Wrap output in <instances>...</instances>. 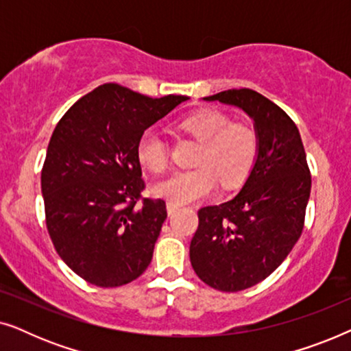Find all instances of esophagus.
Segmentation results:
<instances>
[{"instance_id": "34e87169", "label": "esophagus", "mask_w": 351, "mask_h": 351, "mask_svg": "<svg viewBox=\"0 0 351 351\" xmlns=\"http://www.w3.org/2000/svg\"><path fill=\"white\" fill-rule=\"evenodd\" d=\"M166 208H167V214L174 215V214L177 213V210L180 209V206H177V204H174V203H167Z\"/></svg>"}]
</instances>
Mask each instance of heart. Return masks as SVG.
<instances>
[{"mask_svg":"<svg viewBox=\"0 0 351 351\" xmlns=\"http://www.w3.org/2000/svg\"><path fill=\"white\" fill-rule=\"evenodd\" d=\"M177 132L199 143L195 169L177 172L153 185V193L174 204L195 203L209 196L220 182L223 190L237 189L251 174L258 156L257 129L244 121H230L227 113L215 108H198L174 123ZM136 155L152 172L167 167V147L155 132L138 138Z\"/></svg>","mask_w":351,"mask_h":351,"instance_id":"heart-1","label":"heart"}]
</instances>
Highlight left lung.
Instances as JSON below:
<instances>
[{"label": "left lung", "instance_id": "left-lung-1", "mask_svg": "<svg viewBox=\"0 0 351 351\" xmlns=\"http://www.w3.org/2000/svg\"><path fill=\"white\" fill-rule=\"evenodd\" d=\"M204 100L243 108L257 129L258 156L233 199L198 210L190 244L201 281L238 292L270 276L289 256L305 223L311 176L299 129L285 110L252 89H228Z\"/></svg>", "mask_w": 351, "mask_h": 351}]
</instances>
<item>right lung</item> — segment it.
<instances>
[{
  "instance_id": "1",
  "label": "right lung",
  "mask_w": 351,
  "mask_h": 351,
  "mask_svg": "<svg viewBox=\"0 0 351 351\" xmlns=\"http://www.w3.org/2000/svg\"><path fill=\"white\" fill-rule=\"evenodd\" d=\"M186 99L107 83L57 123L41 171L46 227L62 261L90 285L124 286L150 265L167 210L162 199L142 198L136 147Z\"/></svg>"
}]
</instances>
